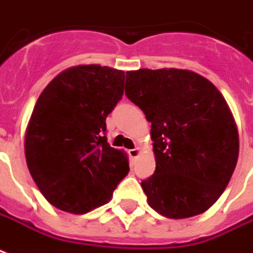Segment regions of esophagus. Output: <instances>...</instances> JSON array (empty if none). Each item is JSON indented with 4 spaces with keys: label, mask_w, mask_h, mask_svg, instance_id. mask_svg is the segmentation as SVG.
<instances>
[{
    "label": "esophagus",
    "mask_w": 253,
    "mask_h": 253,
    "mask_svg": "<svg viewBox=\"0 0 253 253\" xmlns=\"http://www.w3.org/2000/svg\"><path fill=\"white\" fill-rule=\"evenodd\" d=\"M128 154H130L131 158H136L138 155H139V148H138V147L131 148L130 151H128Z\"/></svg>",
    "instance_id": "34e87169"
}]
</instances>
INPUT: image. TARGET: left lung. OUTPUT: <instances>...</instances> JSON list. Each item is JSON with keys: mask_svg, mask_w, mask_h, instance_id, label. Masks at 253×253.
I'll return each mask as SVG.
<instances>
[{"mask_svg": "<svg viewBox=\"0 0 253 253\" xmlns=\"http://www.w3.org/2000/svg\"><path fill=\"white\" fill-rule=\"evenodd\" d=\"M126 96L151 122L157 167L142 180L152 210L169 219L203 213L234 173L239 135L227 102L194 71L126 73Z\"/></svg>", "mask_w": 253, "mask_h": 253, "instance_id": "1", "label": "left lung"}]
</instances>
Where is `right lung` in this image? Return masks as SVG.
I'll return each mask as SVG.
<instances>
[{"label":"right lung","instance_id":"1","mask_svg":"<svg viewBox=\"0 0 253 253\" xmlns=\"http://www.w3.org/2000/svg\"><path fill=\"white\" fill-rule=\"evenodd\" d=\"M123 87L125 71L84 65L57 75L38 98L25 155L33 180L54 207L77 215L101 207L130 171L126 152L106 136V118Z\"/></svg>","mask_w":253,"mask_h":253}]
</instances>
